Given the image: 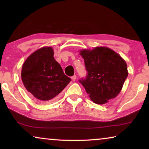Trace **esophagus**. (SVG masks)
<instances>
[{
	"label": "esophagus",
	"instance_id": "34e87169",
	"mask_svg": "<svg viewBox=\"0 0 149 149\" xmlns=\"http://www.w3.org/2000/svg\"><path fill=\"white\" fill-rule=\"evenodd\" d=\"M71 79H72V80L73 81H74L77 79V76H76V75H74V76H72V77H71Z\"/></svg>",
	"mask_w": 149,
	"mask_h": 149
}]
</instances>
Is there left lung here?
Here are the masks:
<instances>
[{
	"label": "left lung",
	"instance_id": "8db88e82",
	"mask_svg": "<svg viewBox=\"0 0 149 149\" xmlns=\"http://www.w3.org/2000/svg\"><path fill=\"white\" fill-rule=\"evenodd\" d=\"M80 55L84 59L87 74L79 82L90 99L97 104H104L115 98L121 91L127 77L125 61L105 47L81 50Z\"/></svg>",
	"mask_w": 149,
	"mask_h": 149
}]
</instances>
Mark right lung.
<instances>
[{
    "label": "right lung",
    "instance_id": "1",
    "mask_svg": "<svg viewBox=\"0 0 149 149\" xmlns=\"http://www.w3.org/2000/svg\"><path fill=\"white\" fill-rule=\"evenodd\" d=\"M54 54L52 47H44L32 53L22 66L24 87L41 102L52 100L71 81L55 60Z\"/></svg>",
    "mask_w": 149,
    "mask_h": 149
}]
</instances>
